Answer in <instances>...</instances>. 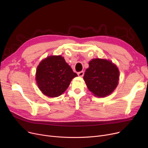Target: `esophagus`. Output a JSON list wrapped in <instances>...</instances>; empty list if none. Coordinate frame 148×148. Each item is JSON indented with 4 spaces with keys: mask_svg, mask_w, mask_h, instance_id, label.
Listing matches in <instances>:
<instances>
[{
    "mask_svg": "<svg viewBox=\"0 0 148 148\" xmlns=\"http://www.w3.org/2000/svg\"><path fill=\"white\" fill-rule=\"evenodd\" d=\"M77 74H78V75L80 76V77H83L84 75V72L83 71H80V72H79L78 73H77Z\"/></svg>",
    "mask_w": 148,
    "mask_h": 148,
    "instance_id": "34e87169",
    "label": "esophagus"
}]
</instances>
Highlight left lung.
Returning a JSON list of instances; mask_svg holds the SVG:
<instances>
[{
  "label": "left lung",
  "mask_w": 148,
  "mask_h": 148,
  "mask_svg": "<svg viewBox=\"0 0 148 148\" xmlns=\"http://www.w3.org/2000/svg\"><path fill=\"white\" fill-rule=\"evenodd\" d=\"M83 77L89 90L99 97L110 95L118 84L117 66L111 61L101 59H92Z\"/></svg>",
  "instance_id": "left-lung-1"
}]
</instances>
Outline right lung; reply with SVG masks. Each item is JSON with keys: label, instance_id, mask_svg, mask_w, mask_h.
<instances>
[{"label": "right lung", "instance_id": "obj_1", "mask_svg": "<svg viewBox=\"0 0 148 148\" xmlns=\"http://www.w3.org/2000/svg\"><path fill=\"white\" fill-rule=\"evenodd\" d=\"M64 58L50 56L42 60L37 67L36 80L40 90L46 96H60L77 77Z\"/></svg>", "mask_w": 148, "mask_h": 148}]
</instances>
